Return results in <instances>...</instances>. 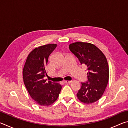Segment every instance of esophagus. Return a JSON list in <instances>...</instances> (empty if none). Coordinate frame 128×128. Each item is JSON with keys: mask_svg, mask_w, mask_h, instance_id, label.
<instances>
[{"mask_svg": "<svg viewBox=\"0 0 128 128\" xmlns=\"http://www.w3.org/2000/svg\"><path fill=\"white\" fill-rule=\"evenodd\" d=\"M71 81H63V82L64 83H65V84H70V83H71Z\"/></svg>", "mask_w": 128, "mask_h": 128, "instance_id": "obj_1", "label": "esophagus"}]
</instances>
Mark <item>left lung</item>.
<instances>
[{
	"instance_id": "1",
	"label": "left lung",
	"mask_w": 128,
	"mask_h": 128,
	"mask_svg": "<svg viewBox=\"0 0 128 128\" xmlns=\"http://www.w3.org/2000/svg\"><path fill=\"white\" fill-rule=\"evenodd\" d=\"M69 48L81 64L88 69V81L81 82V88L77 94L78 98L86 104L95 102L102 96L109 80L107 59L92 43L75 42L69 45Z\"/></svg>"
}]
</instances>
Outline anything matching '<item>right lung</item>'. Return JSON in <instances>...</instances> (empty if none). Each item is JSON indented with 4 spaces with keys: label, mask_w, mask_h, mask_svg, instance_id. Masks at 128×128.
Returning <instances> with one entry per match:
<instances>
[{
    "label": "right lung",
    "mask_w": 128,
    "mask_h": 128,
    "mask_svg": "<svg viewBox=\"0 0 128 128\" xmlns=\"http://www.w3.org/2000/svg\"><path fill=\"white\" fill-rule=\"evenodd\" d=\"M57 46L48 44L34 49L29 55L24 67V82L30 96L40 106H47L57 100L62 90L58 83L52 82L44 77L47 76L49 56Z\"/></svg>",
    "instance_id": "1"
}]
</instances>
